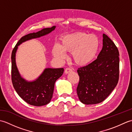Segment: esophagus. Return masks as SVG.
I'll list each match as a JSON object with an SVG mask.
<instances>
[{
	"mask_svg": "<svg viewBox=\"0 0 132 132\" xmlns=\"http://www.w3.org/2000/svg\"><path fill=\"white\" fill-rule=\"evenodd\" d=\"M71 72H72V70L70 68H66L65 69V70H64V73H65L66 74H68Z\"/></svg>",
	"mask_w": 132,
	"mask_h": 132,
	"instance_id": "34e87169",
	"label": "esophagus"
}]
</instances>
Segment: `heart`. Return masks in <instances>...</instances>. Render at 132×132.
Wrapping results in <instances>:
<instances>
[{
	"instance_id": "obj_1",
	"label": "heart",
	"mask_w": 132,
	"mask_h": 132,
	"mask_svg": "<svg viewBox=\"0 0 132 132\" xmlns=\"http://www.w3.org/2000/svg\"><path fill=\"white\" fill-rule=\"evenodd\" d=\"M99 47V40L94 35L76 32L64 35L61 45L55 44L52 49L54 57L63 61L67 56L66 51H72L74 61L79 65H86L94 60Z\"/></svg>"
}]
</instances>
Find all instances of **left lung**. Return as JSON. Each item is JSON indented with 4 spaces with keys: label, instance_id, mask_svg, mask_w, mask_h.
Returning a JSON list of instances; mask_svg holds the SVG:
<instances>
[{
    "label": "left lung",
    "instance_id": "8db88e82",
    "mask_svg": "<svg viewBox=\"0 0 132 132\" xmlns=\"http://www.w3.org/2000/svg\"><path fill=\"white\" fill-rule=\"evenodd\" d=\"M103 47L96 60L78 69L79 82L77 92L84 104H96L104 100L118 83L119 53L113 42L103 35Z\"/></svg>",
    "mask_w": 132,
    "mask_h": 132
}]
</instances>
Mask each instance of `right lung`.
<instances>
[{
    "label": "right lung",
    "mask_w": 132,
    "mask_h": 132,
    "mask_svg": "<svg viewBox=\"0 0 132 132\" xmlns=\"http://www.w3.org/2000/svg\"><path fill=\"white\" fill-rule=\"evenodd\" d=\"M56 26L43 28L36 33H29L22 37L12 50V82L15 91L25 102L34 106H43L49 104L53 97L54 84L58 78L62 75L63 68H45L40 76L33 80H28L21 76L16 62V54L18 46L22 43L40 38L54 31Z\"/></svg>",
    "instance_id": "right-lung-1"
}]
</instances>
